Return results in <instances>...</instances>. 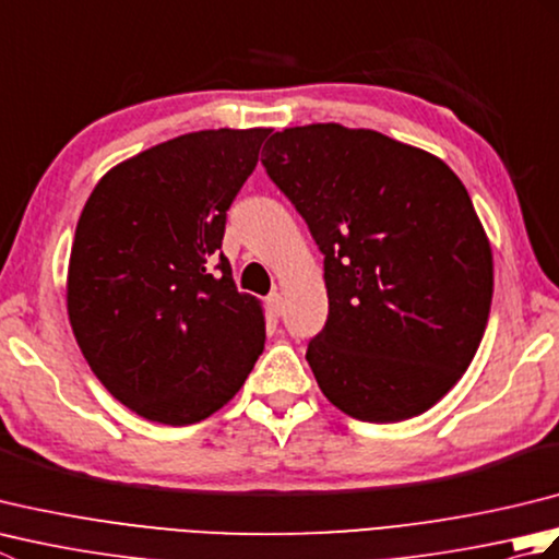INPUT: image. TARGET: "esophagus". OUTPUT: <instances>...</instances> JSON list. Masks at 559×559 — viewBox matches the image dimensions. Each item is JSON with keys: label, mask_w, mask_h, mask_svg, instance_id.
<instances>
[{"label": "esophagus", "mask_w": 559, "mask_h": 559, "mask_svg": "<svg viewBox=\"0 0 559 559\" xmlns=\"http://www.w3.org/2000/svg\"><path fill=\"white\" fill-rule=\"evenodd\" d=\"M266 305H269V312H271V317H281V314H283V295H281L278 290L269 295V298H266Z\"/></svg>", "instance_id": "obj_1"}]
</instances>
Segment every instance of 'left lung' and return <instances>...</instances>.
I'll return each mask as SVG.
<instances>
[{
    "label": "left lung",
    "instance_id": "1",
    "mask_svg": "<svg viewBox=\"0 0 559 559\" xmlns=\"http://www.w3.org/2000/svg\"><path fill=\"white\" fill-rule=\"evenodd\" d=\"M264 148L324 254L329 317L305 355L322 394L365 423L432 408L468 370L492 302V249L466 187L372 129L290 127Z\"/></svg>",
    "mask_w": 559,
    "mask_h": 559
}]
</instances>
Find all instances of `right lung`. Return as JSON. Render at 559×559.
Returning a JSON list of instances; mask_svg holds the SVG:
<instances>
[{
  "label": "right lung",
  "instance_id": "1",
  "mask_svg": "<svg viewBox=\"0 0 559 559\" xmlns=\"http://www.w3.org/2000/svg\"><path fill=\"white\" fill-rule=\"evenodd\" d=\"M271 129H204L129 158L81 211L67 312L103 386L153 423L228 403L264 350V310L237 293L225 211Z\"/></svg>",
  "mask_w": 559,
  "mask_h": 559
}]
</instances>
